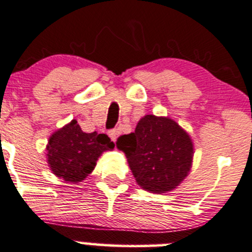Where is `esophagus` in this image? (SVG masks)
<instances>
[{
  "mask_svg": "<svg viewBox=\"0 0 252 252\" xmlns=\"http://www.w3.org/2000/svg\"><path fill=\"white\" fill-rule=\"evenodd\" d=\"M108 134H109V137L111 138V141L115 142L116 138H118V136H119V129H116V128L110 129V131L108 132Z\"/></svg>",
  "mask_w": 252,
  "mask_h": 252,
  "instance_id": "34e87169",
  "label": "esophagus"
}]
</instances>
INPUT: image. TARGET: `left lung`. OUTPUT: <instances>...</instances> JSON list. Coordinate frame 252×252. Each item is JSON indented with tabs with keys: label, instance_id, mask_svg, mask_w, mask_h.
<instances>
[{
	"label": "left lung",
	"instance_id": "1",
	"mask_svg": "<svg viewBox=\"0 0 252 252\" xmlns=\"http://www.w3.org/2000/svg\"><path fill=\"white\" fill-rule=\"evenodd\" d=\"M116 146L125 152L137 184L151 192L171 191L190 171L192 142L171 119L146 115Z\"/></svg>",
	"mask_w": 252,
	"mask_h": 252
}]
</instances>
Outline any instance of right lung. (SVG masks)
<instances>
[{
  "instance_id": "1",
  "label": "right lung",
  "mask_w": 252,
  "mask_h": 252,
  "mask_svg": "<svg viewBox=\"0 0 252 252\" xmlns=\"http://www.w3.org/2000/svg\"><path fill=\"white\" fill-rule=\"evenodd\" d=\"M115 144L106 134L86 133L72 120L55 132L47 144V163L57 178L79 183L93 171L101 153L114 149Z\"/></svg>"
}]
</instances>
